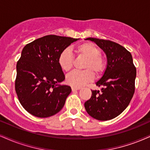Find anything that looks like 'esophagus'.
Masks as SVG:
<instances>
[{
    "label": "esophagus",
    "mask_w": 150,
    "mask_h": 150,
    "mask_svg": "<svg viewBox=\"0 0 150 150\" xmlns=\"http://www.w3.org/2000/svg\"><path fill=\"white\" fill-rule=\"evenodd\" d=\"M81 88H76V87H71L72 91H75V90H80Z\"/></svg>",
    "instance_id": "34e87169"
}]
</instances>
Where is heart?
<instances>
[{
	"label": "heart",
	"instance_id": "b5f03b06",
	"mask_svg": "<svg viewBox=\"0 0 150 150\" xmlns=\"http://www.w3.org/2000/svg\"><path fill=\"white\" fill-rule=\"evenodd\" d=\"M75 52L79 58L86 59L83 64L85 70L74 71L67 76L66 81L72 87L83 86L87 83L93 80L95 74L97 76H101L106 69V61L101 57V50L92 42H85L76 46ZM74 62V58L71 51L64 49L58 57V64L64 71H69Z\"/></svg>",
	"mask_w": 150,
	"mask_h": 150
}]
</instances>
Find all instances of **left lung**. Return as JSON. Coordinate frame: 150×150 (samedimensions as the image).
Masks as SVG:
<instances>
[{
	"mask_svg": "<svg viewBox=\"0 0 150 150\" xmlns=\"http://www.w3.org/2000/svg\"><path fill=\"white\" fill-rule=\"evenodd\" d=\"M104 51L107 57L106 71L97 86L101 92L92 90L84 103L87 112L96 120L106 121L116 117L129 106L135 92L136 69L132 55L122 46L110 40L89 38Z\"/></svg>",
	"mask_w": 150,
	"mask_h": 150,
	"instance_id": "obj_1",
	"label": "left lung"
}]
</instances>
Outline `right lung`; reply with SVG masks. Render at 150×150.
I'll return each mask as SVG.
<instances>
[{
	"instance_id": "right-lung-1",
	"label": "right lung",
	"mask_w": 150,
	"mask_h": 150,
	"mask_svg": "<svg viewBox=\"0 0 150 150\" xmlns=\"http://www.w3.org/2000/svg\"><path fill=\"white\" fill-rule=\"evenodd\" d=\"M78 40L49 35L24 47L16 64L15 90L21 106L29 113L48 117L63 108L71 89L58 84L65 79L58 57Z\"/></svg>"
}]
</instances>
